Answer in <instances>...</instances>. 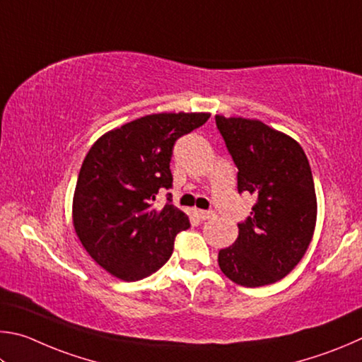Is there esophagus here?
Masks as SVG:
<instances>
[{"label":"esophagus","instance_id":"obj_1","mask_svg":"<svg viewBox=\"0 0 362 362\" xmlns=\"http://www.w3.org/2000/svg\"><path fill=\"white\" fill-rule=\"evenodd\" d=\"M197 213H199V216H200L202 219H211V218H214V216H216V214H214L213 211H205V210H199Z\"/></svg>","mask_w":362,"mask_h":362}]
</instances>
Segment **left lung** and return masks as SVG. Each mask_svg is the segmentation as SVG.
Listing matches in <instances>:
<instances>
[{"label":"left lung","mask_w":362,"mask_h":362,"mask_svg":"<svg viewBox=\"0 0 362 362\" xmlns=\"http://www.w3.org/2000/svg\"><path fill=\"white\" fill-rule=\"evenodd\" d=\"M216 125L238 168V192L257 199L235 243L219 251V269L245 288L276 283L313 238L318 205L308 158L294 138L257 119L216 114Z\"/></svg>","instance_id":"1"}]
</instances>
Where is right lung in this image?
<instances>
[{
	"label": "right lung",
	"mask_w": 362,
	"mask_h": 362,
	"mask_svg": "<svg viewBox=\"0 0 362 362\" xmlns=\"http://www.w3.org/2000/svg\"><path fill=\"white\" fill-rule=\"evenodd\" d=\"M210 112H158L106 132L88 149L76 182L73 226L95 262L124 281L149 276L168 261L175 237L189 227L168 202L156 210L158 189H170V160L180 136Z\"/></svg>",
	"instance_id": "obj_1"
}]
</instances>
